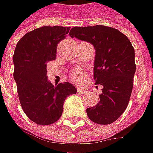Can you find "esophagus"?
I'll return each mask as SVG.
<instances>
[{
    "label": "esophagus",
    "instance_id": "esophagus-1",
    "mask_svg": "<svg viewBox=\"0 0 153 153\" xmlns=\"http://www.w3.org/2000/svg\"><path fill=\"white\" fill-rule=\"evenodd\" d=\"M78 92L80 93V94H85L87 92L86 89H85V88H79L78 89Z\"/></svg>",
    "mask_w": 153,
    "mask_h": 153
}]
</instances>
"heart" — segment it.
I'll use <instances>...</instances> for the list:
<instances>
[{
    "instance_id": "b5f03b06",
    "label": "heart",
    "mask_w": 153,
    "mask_h": 153,
    "mask_svg": "<svg viewBox=\"0 0 153 153\" xmlns=\"http://www.w3.org/2000/svg\"><path fill=\"white\" fill-rule=\"evenodd\" d=\"M72 76L75 81L80 82L84 79V73L80 69H76L72 73Z\"/></svg>"
}]
</instances>
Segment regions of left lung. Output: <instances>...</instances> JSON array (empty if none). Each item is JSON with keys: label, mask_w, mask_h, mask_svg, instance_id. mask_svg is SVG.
<instances>
[{"label": "left lung", "mask_w": 153, "mask_h": 153, "mask_svg": "<svg viewBox=\"0 0 153 153\" xmlns=\"http://www.w3.org/2000/svg\"><path fill=\"white\" fill-rule=\"evenodd\" d=\"M69 35L91 43L95 48L94 79L102 85L99 102L86 109L94 123L109 124L123 114L128 106L136 69L134 50L126 35L118 29L96 25L72 28Z\"/></svg>", "instance_id": "8db88e82"}]
</instances>
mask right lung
I'll return each instance as SVG.
<instances>
[{"label": "right lung", "instance_id": "1", "mask_svg": "<svg viewBox=\"0 0 153 153\" xmlns=\"http://www.w3.org/2000/svg\"><path fill=\"white\" fill-rule=\"evenodd\" d=\"M70 27L43 26L19 40L14 51V80L21 107L35 124L48 125L60 119L63 103L77 89L69 82L54 86L46 75V63L55 60L56 46Z\"/></svg>", "mask_w": 153, "mask_h": 153}]
</instances>
